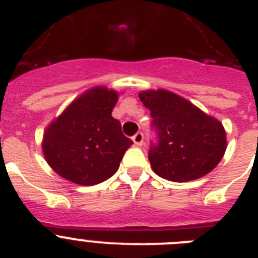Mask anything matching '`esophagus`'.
<instances>
[{
    "instance_id": "esophagus-1",
    "label": "esophagus",
    "mask_w": 258,
    "mask_h": 258,
    "mask_svg": "<svg viewBox=\"0 0 258 258\" xmlns=\"http://www.w3.org/2000/svg\"><path fill=\"white\" fill-rule=\"evenodd\" d=\"M143 140H145V137H143V133H137L136 136H133V142H134V145H137V146H142V143H143Z\"/></svg>"
}]
</instances>
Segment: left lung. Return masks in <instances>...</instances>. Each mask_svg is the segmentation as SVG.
Listing matches in <instances>:
<instances>
[{"label": "left lung", "instance_id": "8db88e82", "mask_svg": "<svg viewBox=\"0 0 258 258\" xmlns=\"http://www.w3.org/2000/svg\"><path fill=\"white\" fill-rule=\"evenodd\" d=\"M140 99L151 111V125L157 136L149 151L157 175L187 182L217 166L226 151V132L218 120L163 89L140 93Z\"/></svg>", "mask_w": 258, "mask_h": 258}]
</instances>
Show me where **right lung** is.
<instances>
[{
  "instance_id": "add662e5",
  "label": "right lung",
  "mask_w": 258,
  "mask_h": 258,
  "mask_svg": "<svg viewBox=\"0 0 258 258\" xmlns=\"http://www.w3.org/2000/svg\"><path fill=\"white\" fill-rule=\"evenodd\" d=\"M117 93L97 86L75 99L44 134L45 159L74 183L93 186L112 177L133 141L112 117Z\"/></svg>"
}]
</instances>
